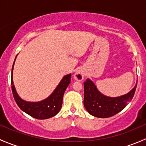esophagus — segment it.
Here are the masks:
<instances>
[{"mask_svg": "<svg viewBox=\"0 0 146 146\" xmlns=\"http://www.w3.org/2000/svg\"><path fill=\"white\" fill-rule=\"evenodd\" d=\"M84 76H85V73L82 69H78L74 73V78L78 81H81L83 80Z\"/></svg>", "mask_w": 146, "mask_h": 146, "instance_id": "obj_1", "label": "esophagus"}]
</instances>
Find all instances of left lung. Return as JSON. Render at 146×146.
<instances>
[{"label":"left lung","mask_w":146,"mask_h":146,"mask_svg":"<svg viewBox=\"0 0 146 146\" xmlns=\"http://www.w3.org/2000/svg\"><path fill=\"white\" fill-rule=\"evenodd\" d=\"M134 88L126 95L110 98L102 94L92 80L84 82V106L89 114L98 118H108L115 115L126 107L134 95Z\"/></svg>","instance_id":"obj_1"}]
</instances>
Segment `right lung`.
Instances as JSON below:
<instances>
[{"mask_svg":"<svg viewBox=\"0 0 146 146\" xmlns=\"http://www.w3.org/2000/svg\"><path fill=\"white\" fill-rule=\"evenodd\" d=\"M14 64L15 61L12 68L11 73L12 91L15 100L18 107L21 109V110L27 113L29 116L37 119H48L56 115L62 107L63 97L66 88L70 82L71 74L65 76L56 87L55 90L46 99L37 102H31L23 100L19 97L16 92L13 80V70Z\"/></svg>","mask_w":146,"mask_h":146,"instance_id":"obj_1","label":"right lung"}]
</instances>
